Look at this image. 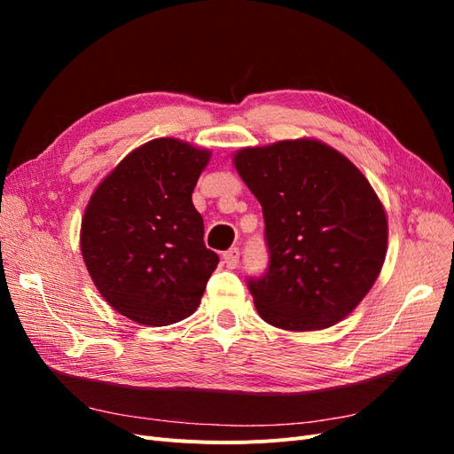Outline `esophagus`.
I'll use <instances>...</instances> for the list:
<instances>
[{
  "label": "esophagus",
  "mask_w": 454,
  "mask_h": 454,
  "mask_svg": "<svg viewBox=\"0 0 454 454\" xmlns=\"http://www.w3.org/2000/svg\"><path fill=\"white\" fill-rule=\"evenodd\" d=\"M239 261H240V252L239 248H231L223 254V263L227 269H237L239 267Z\"/></svg>",
  "instance_id": "obj_1"
}]
</instances>
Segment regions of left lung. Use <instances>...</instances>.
<instances>
[{
	"mask_svg": "<svg viewBox=\"0 0 454 454\" xmlns=\"http://www.w3.org/2000/svg\"><path fill=\"white\" fill-rule=\"evenodd\" d=\"M235 167L265 217L269 265L248 278L261 318L290 332L345 318L387 255V214L365 176L307 138L240 149Z\"/></svg>",
	"mask_w": 454,
	"mask_h": 454,
	"instance_id": "left-lung-1",
	"label": "left lung"
}]
</instances>
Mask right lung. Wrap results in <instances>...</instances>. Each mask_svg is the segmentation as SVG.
Instances as JSON below:
<instances>
[{"mask_svg":"<svg viewBox=\"0 0 454 454\" xmlns=\"http://www.w3.org/2000/svg\"><path fill=\"white\" fill-rule=\"evenodd\" d=\"M210 151L159 138L134 149L96 187L81 223L92 282L117 312L144 325L193 314L219 257L204 246L193 189Z\"/></svg>","mask_w":454,"mask_h":454,"instance_id":"1","label":"right lung"}]
</instances>
